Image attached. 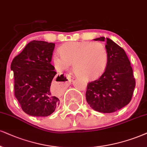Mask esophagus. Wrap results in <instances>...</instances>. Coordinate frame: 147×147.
<instances>
[{"label":"esophagus","mask_w":147,"mask_h":147,"mask_svg":"<svg viewBox=\"0 0 147 147\" xmlns=\"http://www.w3.org/2000/svg\"><path fill=\"white\" fill-rule=\"evenodd\" d=\"M66 77H67V80H68V82H71V76L70 75H69V74H66Z\"/></svg>","instance_id":"esophagus-1"}]
</instances>
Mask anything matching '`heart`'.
<instances>
[{
	"label": "heart",
	"instance_id": "obj_1",
	"mask_svg": "<svg viewBox=\"0 0 147 147\" xmlns=\"http://www.w3.org/2000/svg\"><path fill=\"white\" fill-rule=\"evenodd\" d=\"M53 61L58 69H67L73 63L74 74L84 80L99 78L108 64V52L102 43L92 41L71 42L59 49Z\"/></svg>",
	"mask_w": 147,
	"mask_h": 147
}]
</instances>
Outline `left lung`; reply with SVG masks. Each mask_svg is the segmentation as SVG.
<instances>
[{"label": "left lung", "mask_w": 147, "mask_h": 147, "mask_svg": "<svg viewBox=\"0 0 147 147\" xmlns=\"http://www.w3.org/2000/svg\"><path fill=\"white\" fill-rule=\"evenodd\" d=\"M94 40L106 42L108 64L98 79L88 83L86 99L96 111L111 113L123 108L131 100L135 78L123 49L108 38L102 37Z\"/></svg>", "instance_id": "left-lung-1"}]
</instances>
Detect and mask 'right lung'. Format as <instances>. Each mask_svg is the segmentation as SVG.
Returning <instances> with one entry per match:
<instances>
[{
  "mask_svg": "<svg viewBox=\"0 0 147 147\" xmlns=\"http://www.w3.org/2000/svg\"><path fill=\"white\" fill-rule=\"evenodd\" d=\"M55 44L32 41L13 59L14 93L25 113L35 117H47L59 106L60 100L52 95V80L63 81L51 64Z\"/></svg>",
  "mask_w": 147,
  "mask_h": 147,
  "instance_id": "right-lung-1",
  "label": "right lung"
}]
</instances>
